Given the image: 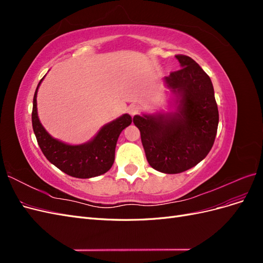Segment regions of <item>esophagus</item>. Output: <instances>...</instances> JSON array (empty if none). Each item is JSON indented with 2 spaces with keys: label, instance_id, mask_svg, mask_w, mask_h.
<instances>
[{
  "label": "esophagus",
  "instance_id": "obj_1",
  "mask_svg": "<svg viewBox=\"0 0 263 263\" xmlns=\"http://www.w3.org/2000/svg\"><path fill=\"white\" fill-rule=\"evenodd\" d=\"M128 113H129L132 116L137 115V114L139 113V107H138L137 105L132 104V105L128 107Z\"/></svg>",
  "mask_w": 263,
  "mask_h": 263
}]
</instances>
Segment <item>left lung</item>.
<instances>
[{
    "label": "left lung",
    "mask_w": 263,
    "mask_h": 263,
    "mask_svg": "<svg viewBox=\"0 0 263 263\" xmlns=\"http://www.w3.org/2000/svg\"><path fill=\"white\" fill-rule=\"evenodd\" d=\"M181 69L164 81L181 95L173 115H136L147 161L154 169L181 173L201 162L211 151L218 127V108L210 77L192 59L177 54Z\"/></svg>",
    "instance_id": "obj_1"
}]
</instances>
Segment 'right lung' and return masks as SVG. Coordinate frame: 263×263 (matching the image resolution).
<instances>
[{"instance_id":"1","label":"right lung","mask_w":263,"mask_h":263,"mask_svg":"<svg viewBox=\"0 0 263 263\" xmlns=\"http://www.w3.org/2000/svg\"><path fill=\"white\" fill-rule=\"evenodd\" d=\"M38 86L34 95L31 123L37 142L45 157L62 172L73 178L89 179L107 172L114 163L115 147L119 134L132 124V117L125 114L105 125L87 144L80 146L63 144L52 138L39 122L36 102Z\"/></svg>"}]
</instances>
